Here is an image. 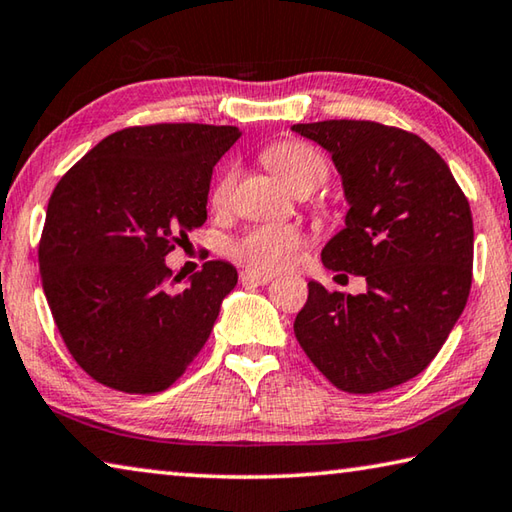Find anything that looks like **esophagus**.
Returning <instances> with one entry per match:
<instances>
[{
	"label": "esophagus",
	"instance_id": "obj_1",
	"mask_svg": "<svg viewBox=\"0 0 512 512\" xmlns=\"http://www.w3.org/2000/svg\"><path fill=\"white\" fill-rule=\"evenodd\" d=\"M273 280V273H266V271H244L241 273V282L244 284H259V287H264Z\"/></svg>",
	"mask_w": 512,
	"mask_h": 512
}]
</instances>
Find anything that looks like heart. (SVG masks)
I'll use <instances>...</instances> for the list:
<instances>
[{"label": "heart", "instance_id": "obj_1", "mask_svg": "<svg viewBox=\"0 0 512 512\" xmlns=\"http://www.w3.org/2000/svg\"><path fill=\"white\" fill-rule=\"evenodd\" d=\"M264 162L271 167L277 178L287 185L291 192H305L323 185L327 178V162L323 153L305 142H277L264 151ZM237 183V169L225 167L212 187V205L225 207L230 203L232 189ZM302 246V235L289 225H257L246 232L235 244V255L244 259L250 266L266 268H282L291 264L296 257L298 248Z\"/></svg>", "mask_w": 512, "mask_h": 512}]
</instances>
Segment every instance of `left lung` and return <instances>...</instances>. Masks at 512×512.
Instances as JSON below:
<instances>
[{"instance_id": "obj_1", "label": "left lung", "mask_w": 512, "mask_h": 512, "mask_svg": "<svg viewBox=\"0 0 512 512\" xmlns=\"http://www.w3.org/2000/svg\"><path fill=\"white\" fill-rule=\"evenodd\" d=\"M332 155L350 210L320 259L366 277L359 296L309 282L293 332L311 363L348 393L400 386L429 366L472 284L470 203L418 135L377 121L291 126Z\"/></svg>"}]
</instances>
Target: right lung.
<instances>
[{
    "label": "right lung",
    "instance_id": "1",
    "mask_svg": "<svg viewBox=\"0 0 512 512\" xmlns=\"http://www.w3.org/2000/svg\"><path fill=\"white\" fill-rule=\"evenodd\" d=\"M239 135L207 124L124 128L56 185L38 250L42 289L67 350L99 384L164 391L205 345L237 268L216 259L169 282L164 257L207 221L214 164Z\"/></svg>",
    "mask_w": 512,
    "mask_h": 512
}]
</instances>
